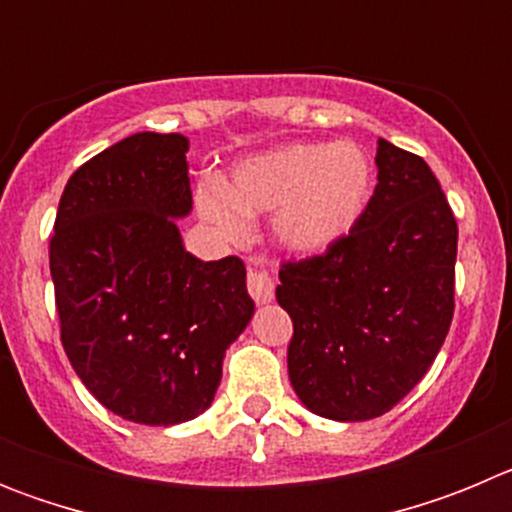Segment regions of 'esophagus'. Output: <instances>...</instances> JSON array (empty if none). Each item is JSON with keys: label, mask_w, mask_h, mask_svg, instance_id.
Returning a JSON list of instances; mask_svg holds the SVG:
<instances>
[{"label": "esophagus", "mask_w": 512, "mask_h": 512, "mask_svg": "<svg viewBox=\"0 0 512 512\" xmlns=\"http://www.w3.org/2000/svg\"><path fill=\"white\" fill-rule=\"evenodd\" d=\"M246 284H248V295L259 302V305H266V302L274 300V279H271L269 269H266L264 264L248 266Z\"/></svg>", "instance_id": "1"}]
</instances>
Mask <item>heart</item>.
<instances>
[{"mask_svg":"<svg viewBox=\"0 0 512 512\" xmlns=\"http://www.w3.org/2000/svg\"><path fill=\"white\" fill-rule=\"evenodd\" d=\"M374 192L372 161L356 143H289L241 161L228 187L202 184L197 210L228 241L248 220L274 215V233L295 253H320L364 215Z\"/></svg>","mask_w":512,"mask_h":512,"instance_id":"b5f03b06","label":"heart"}]
</instances>
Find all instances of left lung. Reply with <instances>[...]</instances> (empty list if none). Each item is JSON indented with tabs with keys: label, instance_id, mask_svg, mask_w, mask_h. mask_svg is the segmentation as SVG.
Masks as SVG:
<instances>
[{
	"label": "left lung",
	"instance_id": "left-lung-1",
	"mask_svg": "<svg viewBox=\"0 0 512 512\" xmlns=\"http://www.w3.org/2000/svg\"><path fill=\"white\" fill-rule=\"evenodd\" d=\"M377 189L318 256L282 261L289 382L312 413L372 420L431 369L454 318L459 228L423 158L377 140Z\"/></svg>",
	"mask_w": 512,
	"mask_h": 512
}]
</instances>
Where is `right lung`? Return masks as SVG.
<instances>
[{"mask_svg":"<svg viewBox=\"0 0 512 512\" xmlns=\"http://www.w3.org/2000/svg\"><path fill=\"white\" fill-rule=\"evenodd\" d=\"M187 148L179 133H135L89 158L63 189L48 248L63 351L133 423L205 413L253 315L238 256L200 261L182 246Z\"/></svg>","mask_w":512,"mask_h":512,"instance_id":"1","label":"right lung"}]
</instances>
